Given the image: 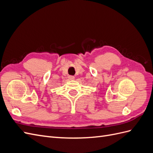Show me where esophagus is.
Listing matches in <instances>:
<instances>
[{
  "label": "esophagus",
  "instance_id": "esophagus-1",
  "mask_svg": "<svg viewBox=\"0 0 153 153\" xmlns=\"http://www.w3.org/2000/svg\"><path fill=\"white\" fill-rule=\"evenodd\" d=\"M69 78L70 80H74V79H75V76H69Z\"/></svg>",
  "mask_w": 153,
  "mask_h": 153
}]
</instances>
